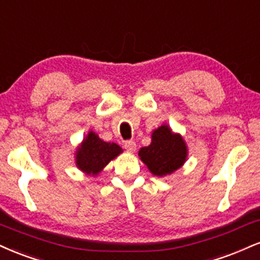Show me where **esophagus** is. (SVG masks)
Here are the masks:
<instances>
[{"instance_id": "obj_1", "label": "esophagus", "mask_w": 260, "mask_h": 260, "mask_svg": "<svg viewBox=\"0 0 260 260\" xmlns=\"http://www.w3.org/2000/svg\"><path fill=\"white\" fill-rule=\"evenodd\" d=\"M124 149H126L127 151H131V152L136 151V149H137L136 142H134V140H126V142H124Z\"/></svg>"}]
</instances>
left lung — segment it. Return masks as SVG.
<instances>
[{"label": "left lung", "mask_w": 260, "mask_h": 260, "mask_svg": "<svg viewBox=\"0 0 260 260\" xmlns=\"http://www.w3.org/2000/svg\"><path fill=\"white\" fill-rule=\"evenodd\" d=\"M139 156L152 174L164 177L183 166L186 146L179 134L172 133L168 126H161L152 133L151 144L139 150Z\"/></svg>", "instance_id": "obj_1"}]
</instances>
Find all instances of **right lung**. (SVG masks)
<instances>
[{
  "instance_id": "right-lung-1",
  "label": "right lung",
  "mask_w": 260,
  "mask_h": 260,
  "mask_svg": "<svg viewBox=\"0 0 260 260\" xmlns=\"http://www.w3.org/2000/svg\"><path fill=\"white\" fill-rule=\"evenodd\" d=\"M122 152L115 143H106L94 132H89L76 152V164L81 171L96 176L112 158Z\"/></svg>"
}]
</instances>
